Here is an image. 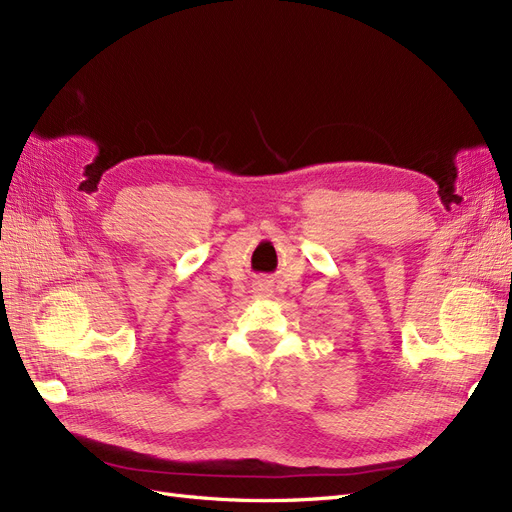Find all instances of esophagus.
Instances as JSON below:
<instances>
[{
  "label": "esophagus",
  "mask_w": 512,
  "mask_h": 512,
  "mask_svg": "<svg viewBox=\"0 0 512 512\" xmlns=\"http://www.w3.org/2000/svg\"><path fill=\"white\" fill-rule=\"evenodd\" d=\"M256 290H258V294H262V297H269V294H271V286L267 282H260Z\"/></svg>",
  "instance_id": "obj_1"
}]
</instances>
